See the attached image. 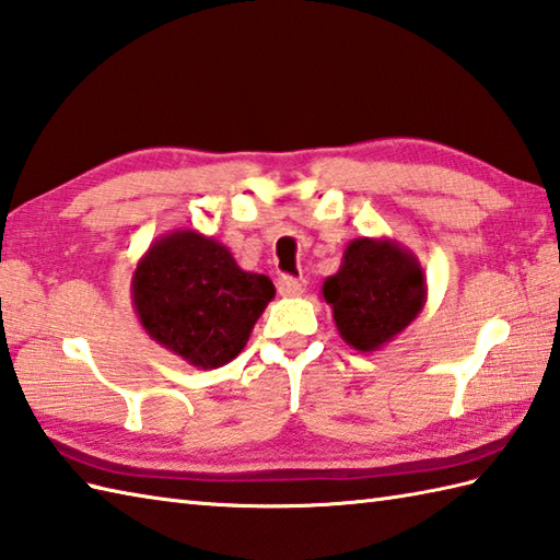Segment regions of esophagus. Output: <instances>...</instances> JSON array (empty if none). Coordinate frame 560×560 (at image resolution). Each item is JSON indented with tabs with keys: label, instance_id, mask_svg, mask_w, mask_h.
Here are the masks:
<instances>
[{
	"label": "esophagus",
	"instance_id": "1",
	"mask_svg": "<svg viewBox=\"0 0 560 560\" xmlns=\"http://www.w3.org/2000/svg\"><path fill=\"white\" fill-rule=\"evenodd\" d=\"M277 289H279V293L283 295V299H295V295H301L303 293V289H305V281L303 279H295V277H281L279 281H277Z\"/></svg>",
	"mask_w": 560,
	"mask_h": 560
}]
</instances>
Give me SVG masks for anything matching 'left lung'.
Returning <instances> with one entry per match:
<instances>
[{
  "label": "left lung",
  "instance_id": "obj_1",
  "mask_svg": "<svg viewBox=\"0 0 560 560\" xmlns=\"http://www.w3.org/2000/svg\"><path fill=\"white\" fill-rule=\"evenodd\" d=\"M339 337L371 353L401 335L425 305L419 257L392 237H355L343 249L339 271L323 283Z\"/></svg>",
  "mask_w": 560,
  "mask_h": 560
}]
</instances>
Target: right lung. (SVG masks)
<instances>
[{"label":"right lung","instance_id":"add662e5","mask_svg":"<svg viewBox=\"0 0 560 560\" xmlns=\"http://www.w3.org/2000/svg\"><path fill=\"white\" fill-rule=\"evenodd\" d=\"M273 293L269 277L241 269L229 247L195 229L153 241L132 273L141 327L201 371L221 368L245 349Z\"/></svg>","mask_w":560,"mask_h":560}]
</instances>
